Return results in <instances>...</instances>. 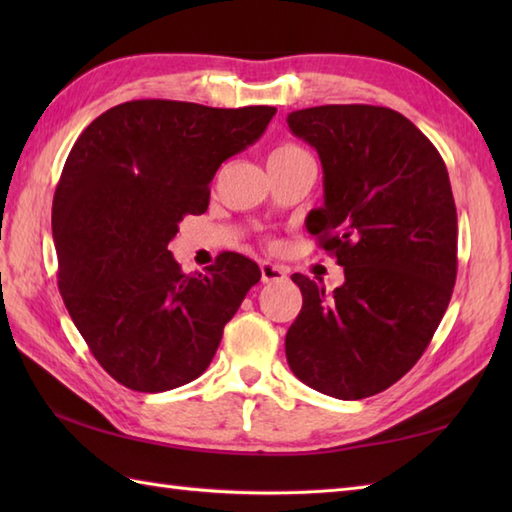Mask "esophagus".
<instances>
[{
  "label": "esophagus",
  "instance_id": "34e87169",
  "mask_svg": "<svg viewBox=\"0 0 512 512\" xmlns=\"http://www.w3.org/2000/svg\"><path fill=\"white\" fill-rule=\"evenodd\" d=\"M259 270H262V281L264 284H279V281H286V268H281L277 264L262 262L259 264Z\"/></svg>",
  "mask_w": 512,
  "mask_h": 512
}]
</instances>
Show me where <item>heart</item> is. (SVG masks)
Wrapping results in <instances>:
<instances>
[{
	"label": "heart",
	"mask_w": 512,
	"mask_h": 512,
	"mask_svg": "<svg viewBox=\"0 0 512 512\" xmlns=\"http://www.w3.org/2000/svg\"><path fill=\"white\" fill-rule=\"evenodd\" d=\"M297 151H303L299 145H295V143H281V145H277L273 151H270V158H275V156H286V154H297Z\"/></svg>",
	"instance_id": "1"
}]
</instances>
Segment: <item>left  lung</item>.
<instances>
[{
  "mask_svg": "<svg viewBox=\"0 0 512 512\" xmlns=\"http://www.w3.org/2000/svg\"><path fill=\"white\" fill-rule=\"evenodd\" d=\"M321 158L308 231L343 266L334 292L292 275L303 306L286 334L301 383L341 400L380 394L418 363L458 275V213L447 165L409 118L378 105L288 114Z\"/></svg>",
  "mask_w": 512,
  "mask_h": 512,
  "instance_id": "obj_1",
  "label": "left lung"
}]
</instances>
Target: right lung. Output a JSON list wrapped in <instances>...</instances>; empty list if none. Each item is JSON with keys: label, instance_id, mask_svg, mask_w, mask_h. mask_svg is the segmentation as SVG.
<instances>
[{"label": "right lung", "instance_id": "1", "mask_svg": "<svg viewBox=\"0 0 512 512\" xmlns=\"http://www.w3.org/2000/svg\"><path fill=\"white\" fill-rule=\"evenodd\" d=\"M275 112L127 101L76 138L52 200L59 290L121 385L158 394L198 378L262 277L239 253L187 275L167 246L184 215L206 211L222 162L253 145Z\"/></svg>", "mask_w": 512, "mask_h": 512}]
</instances>
